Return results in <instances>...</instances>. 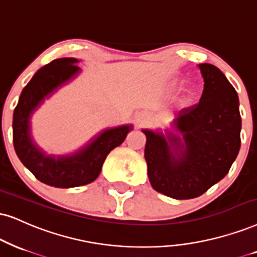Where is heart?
Here are the masks:
<instances>
[{
    "instance_id": "b5f03b06",
    "label": "heart",
    "mask_w": 257,
    "mask_h": 257,
    "mask_svg": "<svg viewBox=\"0 0 257 257\" xmlns=\"http://www.w3.org/2000/svg\"><path fill=\"white\" fill-rule=\"evenodd\" d=\"M173 87L174 89H178V87H179V83H175L174 85H173ZM194 92H192V91H190V92H188V95L187 96H185L183 99H181V105L183 106H188L190 104H192L193 103V100H194Z\"/></svg>"
}]
</instances>
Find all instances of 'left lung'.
I'll list each match as a JSON object with an SVG mask.
<instances>
[{"label":"left lung","instance_id":"obj_1","mask_svg":"<svg viewBox=\"0 0 257 257\" xmlns=\"http://www.w3.org/2000/svg\"><path fill=\"white\" fill-rule=\"evenodd\" d=\"M199 103L181 109L172 131L144 129L148 178L155 191L174 199L205 193L228 173L241 147L238 96L215 65L199 64Z\"/></svg>","mask_w":257,"mask_h":257}]
</instances>
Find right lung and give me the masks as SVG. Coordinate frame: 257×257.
I'll list each match as a JSON object with an SVG mask.
<instances>
[{
  "label": "right lung",
  "instance_id": "obj_1",
  "mask_svg": "<svg viewBox=\"0 0 257 257\" xmlns=\"http://www.w3.org/2000/svg\"><path fill=\"white\" fill-rule=\"evenodd\" d=\"M76 58H60L41 67L22 90L13 117V142L19 159L41 183L54 187H76L92 183L108 154L124 141L132 124L103 131L73 154H46L31 135V117L48 96L76 77Z\"/></svg>",
  "mask_w": 257,
  "mask_h": 257
}]
</instances>
